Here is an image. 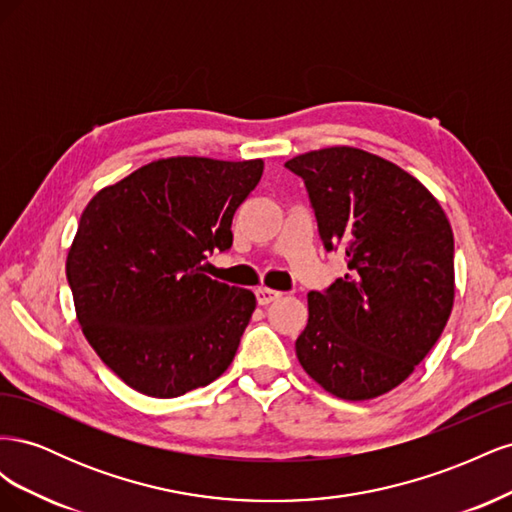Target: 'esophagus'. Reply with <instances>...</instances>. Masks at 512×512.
I'll return each mask as SVG.
<instances>
[{"label":"esophagus","instance_id":"34e87169","mask_svg":"<svg viewBox=\"0 0 512 512\" xmlns=\"http://www.w3.org/2000/svg\"><path fill=\"white\" fill-rule=\"evenodd\" d=\"M280 297H282L280 290H273V288H267V286L256 288V299H258L260 305H269V303L277 301Z\"/></svg>","mask_w":512,"mask_h":512}]
</instances>
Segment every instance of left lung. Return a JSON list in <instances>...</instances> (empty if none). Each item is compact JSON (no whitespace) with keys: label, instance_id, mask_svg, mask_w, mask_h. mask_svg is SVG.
I'll use <instances>...</instances> for the list:
<instances>
[{"label":"left lung","instance_id":"8db88e82","mask_svg":"<svg viewBox=\"0 0 512 512\" xmlns=\"http://www.w3.org/2000/svg\"><path fill=\"white\" fill-rule=\"evenodd\" d=\"M305 181L320 239L348 260L309 292L297 356L324 391L363 401L404 382L438 342L455 301V243L440 203L404 168L354 147L286 162Z\"/></svg>","mask_w":512,"mask_h":512}]
</instances>
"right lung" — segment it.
I'll return each instance as SVG.
<instances>
[{"label":"right lung","mask_w":512,"mask_h":512,"mask_svg":"<svg viewBox=\"0 0 512 512\" xmlns=\"http://www.w3.org/2000/svg\"><path fill=\"white\" fill-rule=\"evenodd\" d=\"M262 168V160L166 158L89 200L66 275L87 342L130 389L179 397L235 359L256 297L211 280L200 262L230 250L232 215Z\"/></svg>","instance_id":"obj_1"}]
</instances>
